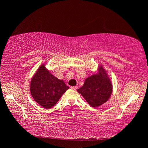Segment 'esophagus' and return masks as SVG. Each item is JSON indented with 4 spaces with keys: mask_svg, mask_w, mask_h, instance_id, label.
Returning <instances> with one entry per match:
<instances>
[{
    "mask_svg": "<svg viewBox=\"0 0 148 148\" xmlns=\"http://www.w3.org/2000/svg\"><path fill=\"white\" fill-rule=\"evenodd\" d=\"M71 88H72V89H73V90H77V89L78 88V87H77V86H72V87H71Z\"/></svg>",
    "mask_w": 148,
    "mask_h": 148,
    "instance_id": "esophagus-1",
    "label": "esophagus"
}]
</instances>
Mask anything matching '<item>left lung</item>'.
I'll list each match as a JSON object with an SVG mask.
<instances>
[{
	"mask_svg": "<svg viewBox=\"0 0 148 148\" xmlns=\"http://www.w3.org/2000/svg\"><path fill=\"white\" fill-rule=\"evenodd\" d=\"M99 70L98 74L87 77L83 85L77 90L93 108H97L108 101L112 90L111 81L104 69L100 67Z\"/></svg>",
	"mask_w": 148,
	"mask_h": 148,
	"instance_id": "left-lung-1",
	"label": "left lung"
}]
</instances>
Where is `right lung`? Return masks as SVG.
I'll return each mask as SVG.
<instances>
[{
	"label": "right lung",
	"mask_w": 148,
	"mask_h": 148,
	"mask_svg": "<svg viewBox=\"0 0 148 148\" xmlns=\"http://www.w3.org/2000/svg\"><path fill=\"white\" fill-rule=\"evenodd\" d=\"M69 88L64 81L52 75L44 64L37 69L30 86L34 100L45 109L54 106Z\"/></svg>",
	"instance_id": "right-lung-1"
}]
</instances>
